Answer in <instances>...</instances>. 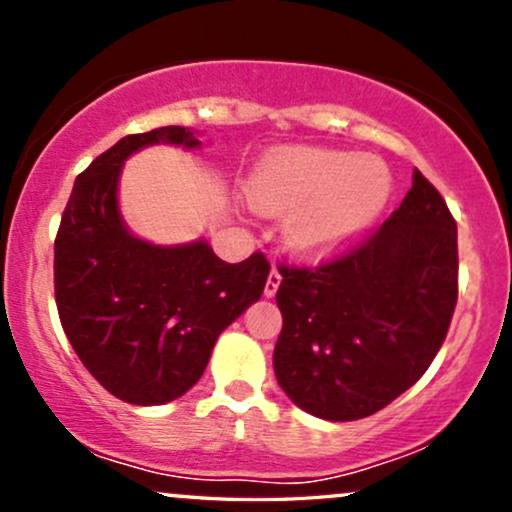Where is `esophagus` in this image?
I'll return each mask as SVG.
<instances>
[{
  "label": "esophagus",
  "instance_id": "34e87169",
  "mask_svg": "<svg viewBox=\"0 0 512 512\" xmlns=\"http://www.w3.org/2000/svg\"><path fill=\"white\" fill-rule=\"evenodd\" d=\"M279 284H281V274L276 272V269H272L267 276V284H264V296L274 298V293L279 291Z\"/></svg>",
  "mask_w": 512,
  "mask_h": 512
}]
</instances>
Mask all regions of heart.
<instances>
[{"label":"heart","mask_w":512,"mask_h":512,"mask_svg":"<svg viewBox=\"0 0 512 512\" xmlns=\"http://www.w3.org/2000/svg\"><path fill=\"white\" fill-rule=\"evenodd\" d=\"M385 163L320 146H284L252 170L245 199L264 216H286L284 243L303 260H330L356 245L390 202Z\"/></svg>","instance_id":"obj_1"}]
</instances>
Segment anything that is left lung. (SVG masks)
I'll return each instance as SVG.
<instances>
[{"mask_svg": "<svg viewBox=\"0 0 512 512\" xmlns=\"http://www.w3.org/2000/svg\"><path fill=\"white\" fill-rule=\"evenodd\" d=\"M276 383L325 421L375 414L436 358L457 303V226L419 170L373 238L317 269L281 267Z\"/></svg>", "mask_w": 512, "mask_h": 512, "instance_id": "left-lung-1", "label": "left lung"}]
</instances>
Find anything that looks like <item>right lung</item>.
Returning <instances> with one entry per match:
<instances>
[{
  "label": "right lung",
  "mask_w": 512,
  "mask_h": 512,
  "mask_svg": "<svg viewBox=\"0 0 512 512\" xmlns=\"http://www.w3.org/2000/svg\"><path fill=\"white\" fill-rule=\"evenodd\" d=\"M168 144L197 151L190 127L129 134L74 182L55 240V298L76 356L110 395L156 407L197 385L216 339L269 276L264 255L228 264L207 243L158 245L134 236L120 209L129 156Z\"/></svg>",
  "instance_id": "right-lung-1"
}]
</instances>
